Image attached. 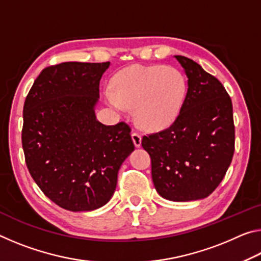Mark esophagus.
<instances>
[{
  "label": "esophagus",
  "mask_w": 261,
  "mask_h": 261,
  "mask_svg": "<svg viewBox=\"0 0 261 261\" xmlns=\"http://www.w3.org/2000/svg\"><path fill=\"white\" fill-rule=\"evenodd\" d=\"M131 137H132V140H134L135 146L140 147L141 146V136L138 134V132H134Z\"/></svg>",
  "instance_id": "obj_1"
}]
</instances>
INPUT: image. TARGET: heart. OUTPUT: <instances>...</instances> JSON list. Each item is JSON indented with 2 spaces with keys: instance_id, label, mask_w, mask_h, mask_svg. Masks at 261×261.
<instances>
[{
  "instance_id": "obj_1",
  "label": "heart",
  "mask_w": 261,
  "mask_h": 261,
  "mask_svg": "<svg viewBox=\"0 0 261 261\" xmlns=\"http://www.w3.org/2000/svg\"><path fill=\"white\" fill-rule=\"evenodd\" d=\"M187 88V79L177 69L134 64L115 74L113 92H106L105 98L117 112L135 107L136 120L144 129L160 131L178 117Z\"/></svg>"
}]
</instances>
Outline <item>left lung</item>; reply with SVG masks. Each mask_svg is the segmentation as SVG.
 <instances>
[{"label": "left lung", "mask_w": 261, "mask_h": 261, "mask_svg": "<svg viewBox=\"0 0 261 261\" xmlns=\"http://www.w3.org/2000/svg\"><path fill=\"white\" fill-rule=\"evenodd\" d=\"M188 77L182 110L168 129L144 136L158 193L171 201L204 199L218 188L235 151L232 103L226 88L199 64L176 55Z\"/></svg>", "instance_id": "1"}]
</instances>
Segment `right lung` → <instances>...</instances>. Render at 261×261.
<instances>
[{"instance_id":"1","label":"right lung","mask_w":261,"mask_h":261,"mask_svg":"<svg viewBox=\"0 0 261 261\" xmlns=\"http://www.w3.org/2000/svg\"><path fill=\"white\" fill-rule=\"evenodd\" d=\"M110 62L43 69L23 109L21 144L31 176L51 201L71 212L100 208L134 152L130 126L96 120L100 79Z\"/></svg>"}]
</instances>
